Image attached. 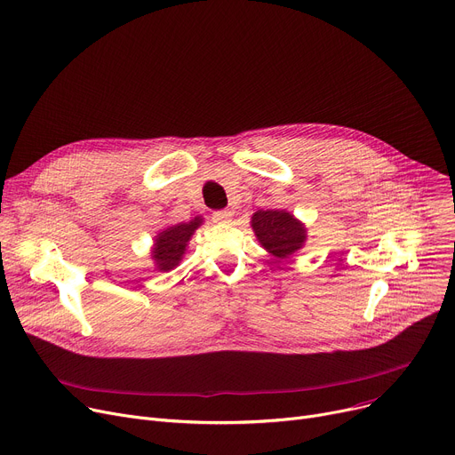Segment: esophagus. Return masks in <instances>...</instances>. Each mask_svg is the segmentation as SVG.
Segmentation results:
<instances>
[{"instance_id": "1", "label": "esophagus", "mask_w": 455, "mask_h": 455, "mask_svg": "<svg viewBox=\"0 0 455 455\" xmlns=\"http://www.w3.org/2000/svg\"><path fill=\"white\" fill-rule=\"evenodd\" d=\"M212 220L216 223H230L232 221V212L230 210H218L212 214Z\"/></svg>"}]
</instances>
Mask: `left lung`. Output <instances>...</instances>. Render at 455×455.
<instances>
[{"mask_svg":"<svg viewBox=\"0 0 455 455\" xmlns=\"http://www.w3.org/2000/svg\"><path fill=\"white\" fill-rule=\"evenodd\" d=\"M251 227L259 245L278 259L298 252L307 241V228L287 210H258L251 218Z\"/></svg>","mask_w":455,"mask_h":455,"instance_id":"8db88e82","label":"left lung"}]
</instances>
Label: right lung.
Returning <instances> with one entry per match:
<instances>
[{
    "instance_id": "obj_1",
    "label": "right lung",
    "mask_w": 455,
    "mask_h": 455,
    "mask_svg": "<svg viewBox=\"0 0 455 455\" xmlns=\"http://www.w3.org/2000/svg\"><path fill=\"white\" fill-rule=\"evenodd\" d=\"M203 216H196L187 223H177L163 228L154 237V247H151L149 254L157 270L168 272L180 263V259L187 254L188 241L192 239L194 232L203 225Z\"/></svg>"
}]
</instances>
